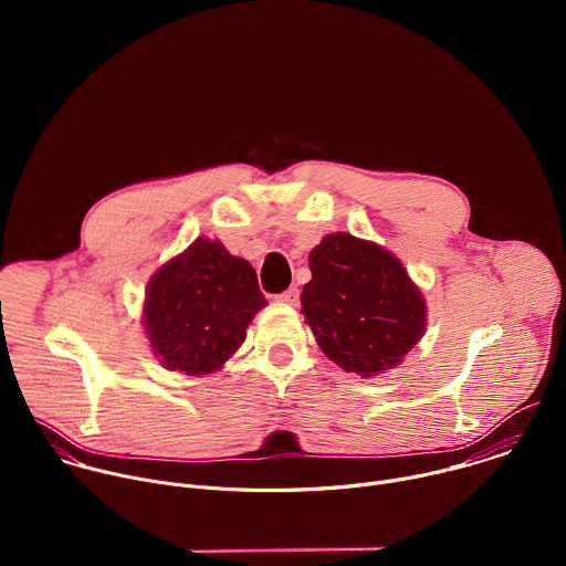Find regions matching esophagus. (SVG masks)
I'll use <instances>...</instances> for the list:
<instances>
[{
  "mask_svg": "<svg viewBox=\"0 0 566 566\" xmlns=\"http://www.w3.org/2000/svg\"><path fill=\"white\" fill-rule=\"evenodd\" d=\"M277 300H280V302H284V304H291V306H295V304L300 302V291L293 286V289H289V291L280 293V295H277Z\"/></svg>",
  "mask_w": 566,
  "mask_h": 566,
  "instance_id": "esophagus-1",
  "label": "esophagus"
}]
</instances>
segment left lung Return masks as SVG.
<instances>
[{
	"label": "left lung",
	"mask_w": 566,
	"mask_h": 566,
	"mask_svg": "<svg viewBox=\"0 0 566 566\" xmlns=\"http://www.w3.org/2000/svg\"><path fill=\"white\" fill-rule=\"evenodd\" d=\"M300 302L315 343L345 371L378 376L423 338L428 306L402 262L374 241L327 234L308 253Z\"/></svg>",
	"instance_id": "obj_1"
}]
</instances>
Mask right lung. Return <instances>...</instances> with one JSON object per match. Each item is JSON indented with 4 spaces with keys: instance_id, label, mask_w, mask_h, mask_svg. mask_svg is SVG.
Returning <instances> with one entry per match:
<instances>
[{
    "instance_id": "right-lung-1",
    "label": "right lung",
    "mask_w": 566,
    "mask_h": 566,
    "mask_svg": "<svg viewBox=\"0 0 566 566\" xmlns=\"http://www.w3.org/2000/svg\"><path fill=\"white\" fill-rule=\"evenodd\" d=\"M255 269L219 239L197 237L147 282L143 327L158 363L186 376L219 371L266 306Z\"/></svg>"
}]
</instances>
